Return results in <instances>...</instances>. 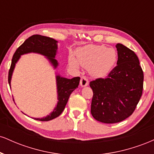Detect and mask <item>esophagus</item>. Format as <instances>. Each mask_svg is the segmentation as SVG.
Segmentation results:
<instances>
[{
  "label": "esophagus",
  "mask_w": 154,
  "mask_h": 154,
  "mask_svg": "<svg viewBox=\"0 0 154 154\" xmlns=\"http://www.w3.org/2000/svg\"><path fill=\"white\" fill-rule=\"evenodd\" d=\"M89 85V82H88V79L86 78L85 77H81V80H80V85L82 87H86Z\"/></svg>",
  "instance_id": "34e87169"
}]
</instances>
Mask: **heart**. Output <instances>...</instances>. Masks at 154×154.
Returning a JSON list of instances; mask_svg holds the SVG:
<instances>
[{
  "label": "heart",
  "instance_id": "1",
  "mask_svg": "<svg viewBox=\"0 0 154 154\" xmlns=\"http://www.w3.org/2000/svg\"><path fill=\"white\" fill-rule=\"evenodd\" d=\"M117 54L114 48L103 45H88L77 51V58L69 56V64L75 69L79 66L88 69L90 74L95 77L109 75L115 66Z\"/></svg>",
  "mask_w": 154,
  "mask_h": 154
}]
</instances>
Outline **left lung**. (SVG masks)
I'll use <instances>...</instances> for the list:
<instances>
[{"mask_svg":"<svg viewBox=\"0 0 154 154\" xmlns=\"http://www.w3.org/2000/svg\"><path fill=\"white\" fill-rule=\"evenodd\" d=\"M116 48L117 66L106 78L90 82L93 92L92 116L106 124L119 122L132 115L143 88V72L137 55L121 43Z\"/></svg>","mask_w":154,"mask_h":154,"instance_id":"8db88e82","label":"left lung"}]
</instances>
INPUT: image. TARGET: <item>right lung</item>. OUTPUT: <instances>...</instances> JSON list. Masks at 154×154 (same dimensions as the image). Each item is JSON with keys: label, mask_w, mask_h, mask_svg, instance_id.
<instances>
[{"label": "right lung", "mask_w": 154, "mask_h": 154, "mask_svg": "<svg viewBox=\"0 0 154 154\" xmlns=\"http://www.w3.org/2000/svg\"><path fill=\"white\" fill-rule=\"evenodd\" d=\"M58 51V41L48 37L42 36L40 35H35L26 39L24 43L20 45L14 54L12 58L11 65L8 72V83L11 88V81L14 70L16 63L18 62L21 56L24 54H38L45 56L51 63V66L56 69L59 66V62L55 58ZM56 90H57L58 102L56 106L50 114L42 118H33L39 121H50L58 117L66 106L67 101L71 93L76 88H78L80 77H77L72 79H68L61 77L59 74L56 73ZM14 99V98H13Z\"/></svg>", "instance_id": "1"}]
</instances>
